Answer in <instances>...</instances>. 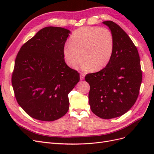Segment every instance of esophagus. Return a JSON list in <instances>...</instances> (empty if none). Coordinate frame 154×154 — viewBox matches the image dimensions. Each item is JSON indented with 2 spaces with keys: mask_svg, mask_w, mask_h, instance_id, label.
<instances>
[{
  "mask_svg": "<svg viewBox=\"0 0 154 154\" xmlns=\"http://www.w3.org/2000/svg\"><path fill=\"white\" fill-rule=\"evenodd\" d=\"M85 78V74H83V73H81L80 74V80H83V79H84Z\"/></svg>",
  "mask_w": 154,
  "mask_h": 154,
  "instance_id": "1",
  "label": "esophagus"
}]
</instances>
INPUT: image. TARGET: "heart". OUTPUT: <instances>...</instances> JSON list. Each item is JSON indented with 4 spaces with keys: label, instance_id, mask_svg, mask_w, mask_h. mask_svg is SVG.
<instances>
[{
    "label": "heart",
    "instance_id": "obj_1",
    "mask_svg": "<svg viewBox=\"0 0 154 154\" xmlns=\"http://www.w3.org/2000/svg\"><path fill=\"white\" fill-rule=\"evenodd\" d=\"M114 37L109 29L83 27L73 32L69 44L64 45L63 54L66 63L76 68L81 63L84 71H100L110 63L114 51Z\"/></svg>",
    "mask_w": 154,
    "mask_h": 154
}]
</instances>
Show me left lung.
Listing matches in <instances>:
<instances>
[{
  "label": "left lung",
  "instance_id": "8db88e82",
  "mask_svg": "<svg viewBox=\"0 0 154 154\" xmlns=\"http://www.w3.org/2000/svg\"><path fill=\"white\" fill-rule=\"evenodd\" d=\"M114 37V51L106 67L88 74V103L92 112L102 119L125 114L136 103L142 82L137 49L128 35L112 21H105Z\"/></svg>",
  "mask_w": 154,
  "mask_h": 154
}]
</instances>
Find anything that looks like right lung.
Wrapping results in <instances>:
<instances>
[{
    "label": "right lung",
    "mask_w": 154,
    "mask_h": 154,
    "mask_svg": "<svg viewBox=\"0 0 154 154\" xmlns=\"http://www.w3.org/2000/svg\"><path fill=\"white\" fill-rule=\"evenodd\" d=\"M71 31L45 27L22 46L15 59L12 85L18 103L32 118L53 122L69 110L68 94L80 81L65 62L63 50Z\"/></svg>",
    "instance_id": "obj_1"
}]
</instances>
